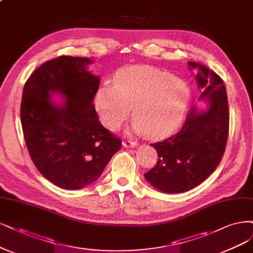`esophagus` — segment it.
<instances>
[{
    "instance_id": "esophagus-1",
    "label": "esophagus",
    "mask_w": 253,
    "mask_h": 253,
    "mask_svg": "<svg viewBox=\"0 0 253 253\" xmlns=\"http://www.w3.org/2000/svg\"><path fill=\"white\" fill-rule=\"evenodd\" d=\"M123 144H124V146L125 147H136V146H138V144L136 143V142H134V141H129V140H125L124 142H123Z\"/></svg>"
}]
</instances>
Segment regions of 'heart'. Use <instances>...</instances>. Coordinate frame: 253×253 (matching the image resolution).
Masks as SVG:
<instances>
[{"mask_svg":"<svg viewBox=\"0 0 253 253\" xmlns=\"http://www.w3.org/2000/svg\"><path fill=\"white\" fill-rule=\"evenodd\" d=\"M190 101L187 85L170 74L153 68H137L121 73L114 85L102 86L94 103L102 124L117 129L133 108L130 130L158 139L175 130Z\"/></svg>","mask_w":253,"mask_h":253,"instance_id":"heart-1","label":"heart"}]
</instances>
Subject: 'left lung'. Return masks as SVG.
Instances as JSON below:
<instances>
[{
	"instance_id": "1",
	"label": "left lung",
	"mask_w": 253,
	"mask_h": 253,
	"mask_svg": "<svg viewBox=\"0 0 253 253\" xmlns=\"http://www.w3.org/2000/svg\"><path fill=\"white\" fill-rule=\"evenodd\" d=\"M187 65L190 70L198 69L197 84L203 90L199 100H206V108H191L176 135L152 144L158 161L144 177L165 194L184 193L201 184L221 162L228 138L229 111L223 81L203 65Z\"/></svg>"
}]
</instances>
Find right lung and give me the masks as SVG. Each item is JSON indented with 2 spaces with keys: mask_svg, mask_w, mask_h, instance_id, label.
I'll list each match as a JSON object with an SVG mask.
<instances>
[{
  "mask_svg": "<svg viewBox=\"0 0 253 253\" xmlns=\"http://www.w3.org/2000/svg\"><path fill=\"white\" fill-rule=\"evenodd\" d=\"M93 63L59 56L39 67L24 85L21 123L28 152L42 175L64 189L96 181L121 149L92 103L100 83L88 69Z\"/></svg>",
  "mask_w": 253,
  "mask_h": 253,
  "instance_id": "right-lung-1",
  "label": "right lung"
}]
</instances>
